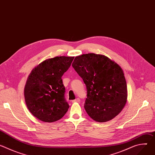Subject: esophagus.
<instances>
[{"instance_id": "34e87169", "label": "esophagus", "mask_w": 155, "mask_h": 155, "mask_svg": "<svg viewBox=\"0 0 155 155\" xmlns=\"http://www.w3.org/2000/svg\"><path fill=\"white\" fill-rule=\"evenodd\" d=\"M72 102H80V99L79 98H77L75 100H73Z\"/></svg>"}]
</instances>
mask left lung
Returning a JSON list of instances; mask_svg holds the SVG:
<instances>
[{
    "label": "left lung",
    "instance_id": "8db88e82",
    "mask_svg": "<svg viewBox=\"0 0 155 155\" xmlns=\"http://www.w3.org/2000/svg\"><path fill=\"white\" fill-rule=\"evenodd\" d=\"M72 67L86 86V113L97 122H106L118 115L127 100L123 71L108 58L88 53L75 57Z\"/></svg>",
    "mask_w": 155,
    "mask_h": 155
}]
</instances>
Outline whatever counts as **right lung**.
Listing matches in <instances>:
<instances>
[{"mask_svg": "<svg viewBox=\"0 0 155 155\" xmlns=\"http://www.w3.org/2000/svg\"><path fill=\"white\" fill-rule=\"evenodd\" d=\"M74 57L57 56L44 61L32 70L25 87L26 105L38 120L51 123L60 120L69 105L65 99L62 76Z\"/></svg>", "mask_w": 155, "mask_h": 155, "instance_id": "right-lung-1", "label": "right lung"}]
</instances>
